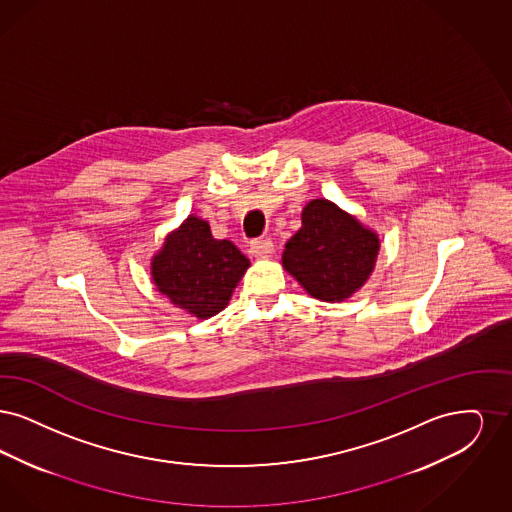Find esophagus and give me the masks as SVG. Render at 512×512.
Returning a JSON list of instances; mask_svg holds the SVG:
<instances>
[{
    "label": "esophagus",
    "instance_id": "esophagus-1",
    "mask_svg": "<svg viewBox=\"0 0 512 512\" xmlns=\"http://www.w3.org/2000/svg\"><path fill=\"white\" fill-rule=\"evenodd\" d=\"M273 243L269 241V239H264V241H256V243H252L250 245V254L254 256V258H269L271 254H273Z\"/></svg>",
    "mask_w": 512,
    "mask_h": 512
}]
</instances>
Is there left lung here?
Masks as SVG:
<instances>
[{"label":"left lung","mask_w":512,"mask_h":512,"mask_svg":"<svg viewBox=\"0 0 512 512\" xmlns=\"http://www.w3.org/2000/svg\"><path fill=\"white\" fill-rule=\"evenodd\" d=\"M302 227L290 237L283 267L312 298L344 302L361 289L377 264L380 239L333 200L313 199Z\"/></svg>","instance_id":"obj_1"}]
</instances>
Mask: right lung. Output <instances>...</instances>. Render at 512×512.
<instances>
[{"mask_svg":"<svg viewBox=\"0 0 512 512\" xmlns=\"http://www.w3.org/2000/svg\"><path fill=\"white\" fill-rule=\"evenodd\" d=\"M250 260L231 241L212 237L210 225L189 214L151 258L156 290L197 319L222 312Z\"/></svg>","mask_w":512,"mask_h":512,"instance_id":"obj_1","label":"right lung"}]
</instances>
